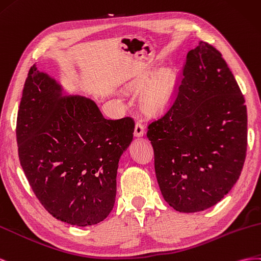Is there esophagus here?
Instances as JSON below:
<instances>
[{
  "label": "esophagus",
  "instance_id": "obj_1",
  "mask_svg": "<svg viewBox=\"0 0 261 261\" xmlns=\"http://www.w3.org/2000/svg\"><path fill=\"white\" fill-rule=\"evenodd\" d=\"M143 136H144V126L140 122H137L136 126H135V137L141 138Z\"/></svg>",
  "mask_w": 261,
  "mask_h": 261
}]
</instances>
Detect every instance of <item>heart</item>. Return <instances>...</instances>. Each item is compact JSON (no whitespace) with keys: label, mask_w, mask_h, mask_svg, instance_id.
I'll use <instances>...</instances> for the list:
<instances>
[{"label":"heart","mask_w":261,"mask_h":261,"mask_svg":"<svg viewBox=\"0 0 261 261\" xmlns=\"http://www.w3.org/2000/svg\"><path fill=\"white\" fill-rule=\"evenodd\" d=\"M152 75L147 74L145 76L138 79L135 85H145L151 81ZM174 79L170 72H163L159 74L152 83L148 85L142 93V103L151 113H159L165 108L172 98Z\"/></svg>","instance_id":"obj_1"}]
</instances>
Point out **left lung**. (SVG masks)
<instances>
[{"label":"left lung","instance_id":"obj_1","mask_svg":"<svg viewBox=\"0 0 261 261\" xmlns=\"http://www.w3.org/2000/svg\"><path fill=\"white\" fill-rule=\"evenodd\" d=\"M162 196L176 211L217 204L240 178L247 150V110L237 82L211 44L186 58L167 113L148 125Z\"/></svg>","mask_w":261,"mask_h":261}]
</instances>
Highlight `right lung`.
<instances>
[{
  "label": "right lung",
  "mask_w": 261,
  "mask_h": 261,
  "mask_svg": "<svg viewBox=\"0 0 261 261\" xmlns=\"http://www.w3.org/2000/svg\"><path fill=\"white\" fill-rule=\"evenodd\" d=\"M135 122L103 118L96 102L71 95L33 65L20 100L16 137L20 165L52 217L91 226L113 210L117 170Z\"/></svg>",
  "instance_id": "add662e5"
}]
</instances>
